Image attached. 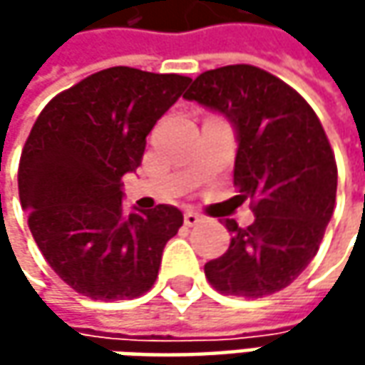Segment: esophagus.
<instances>
[{"label":"esophagus","mask_w":365,"mask_h":365,"mask_svg":"<svg viewBox=\"0 0 365 365\" xmlns=\"http://www.w3.org/2000/svg\"><path fill=\"white\" fill-rule=\"evenodd\" d=\"M201 221H203V215H199V213H195V211H187V213H185V225H189V227L201 223Z\"/></svg>","instance_id":"1"}]
</instances>
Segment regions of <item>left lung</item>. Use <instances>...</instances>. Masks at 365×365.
<instances>
[{"mask_svg": "<svg viewBox=\"0 0 365 365\" xmlns=\"http://www.w3.org/2000/svg\"><path fill=\"white\" fill-rule=\"evenodd\" d=\"M185 99L233 123V185L256 217L247 227L225 219L232 244L205 264V276L221 294H274L315 258L333 215L337 164L327 133L290 85L252 64L205 71Z\"/></svg>", "mask_w": 365, "mask_h": 365, "instance_id": "1", "label": "left lung"}]
</instances>
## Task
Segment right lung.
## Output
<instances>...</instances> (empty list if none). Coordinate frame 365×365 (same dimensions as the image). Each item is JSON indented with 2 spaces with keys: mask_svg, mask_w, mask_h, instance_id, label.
<instances>
[{
  "mask_svg": "<svg viewBox=\"0 0 365 365\" xmlns=\"http://www.w3.org/2000/svg\"><path fill=\"white\" fill-rule=\"evenodd\" d=\"M190 78L111 66L50 99L18 168L21 207L50 268L93 301L154 287L162 250L182 225L173 205L123 213L121 176L140 166L146 135Z\"/></svg>",
  "mask_w": 365,
  "mask_h": 365,
  "instance_id": "1",
  "label": "right lung"
}]
</instances>
